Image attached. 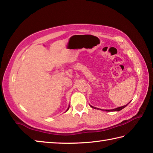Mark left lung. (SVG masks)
I'll list each match as a JSON object with an SVG mask.
<instances>
[{"mask_svg":"<svg viewBox=\"0 0 153 153\" xmlns=\"http://www.w3.org/2000/svg\"><path fill=\"white\" fill-rule=\"evenodd\" d=\"M128 104H127V105H124V106H122V107H117V108H116V109H110V110H105L106 111H121V109H123V108H125V107L126 106H127L128 105ZM92 108H94V109H97V108H96V107H93V106H91Z\"/></svg>","mask_w":153,"mask_h":153,"instance_id":"1","label":"left lung"}]
</instances>
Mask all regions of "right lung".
I'll use <instances>...</instances> for the list:
<instances>
[{
	"instance_id": "1",
	"label": "right lung",
	"mask_w": 153,
	"mask_h": 153,
	"mask_svg": "<svg viewBox=\"0 0 153 153\" xmlns=\"http://www.w3.org/2000/svg\"><path fill=\"white\" fill-rule=\"evenodd\" d=\"M68 109H69V107H68ZM68 110H67V111H68Z\"/></svg>"
}]
</instances>
